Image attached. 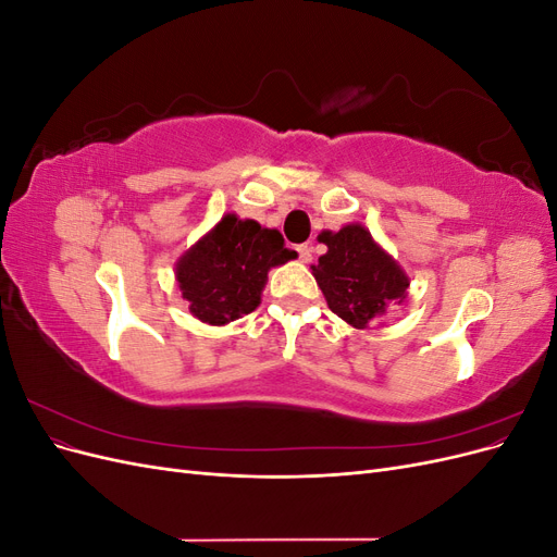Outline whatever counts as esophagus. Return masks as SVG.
Masks as SVG:
<instances>
[{
	"label": "esophagus",
	"mask_w": 557,
	"mask_h": 557,
	"mask_svg": "<svg viewBox=\"0 0 557 557\" xmlns=\"http://www.w3.org/2000/svg\"><path fill=\"white\" fill-rule=\"evenodd\" d=\"M311 252H313V250H311L309 244H299V246H297V256H299L301 262H311Z\"/></svg>",
	"instance_id": "1"
}]
</instances>
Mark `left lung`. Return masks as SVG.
Segmentation results:
<instances>
[{"instance_id":"1","label":"left lung","mask_w":557,"mask_h":557,"mask_svg":"<svg viewBox=\"0 0 557 557\" xmlns=\"http://www.w3.org/2000/svg\"><path fill=\"white\" fill-rule=\"evenodd\" d=\"M318 239L327 252L311 267L313 276L332 313L348 325L367 327L407 297V274L362 225L323 232Z\"/></svg>"}]
</instances>
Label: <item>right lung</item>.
I'll list each match as a JSON object with an SVG mask.
<instances>
[{
  "instance_id": "right-lung-1",
  "label": "right lung",
  "mask_w": 557,
  "mask_h": 557,
  "mask_svg": "<svg viewBox=\"0 0 557 557\" xmlns=\"http://www.w3.org/2000/svg\"><path fill=\"white\" fill-rule=\"evenodd\" d=\"M293 258L278 230L230 213L178 260L176 281L195 318L225 325L256 311L269 269Z\"/></svg>"
}]
</instances>
